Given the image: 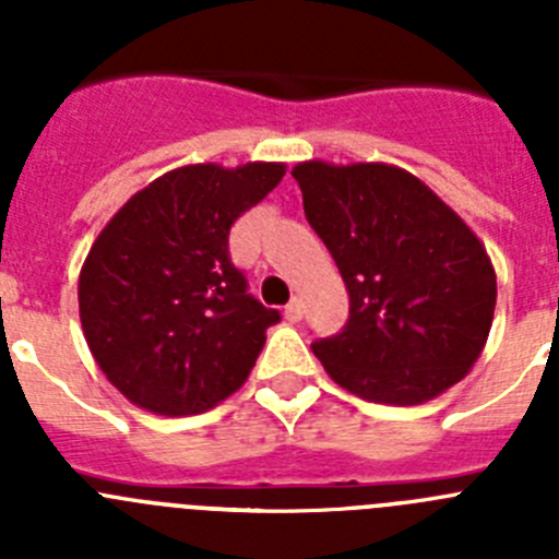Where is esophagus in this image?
I'll use <instances>...</instances> for the list:
<instances>
[{
    "instance_id": "1",
    "label": "esophagus",
    "mask_w": 559,
    "mask_h": 559,
    "mask_svg": "<svg viewBox=\"0 0 559 559\" xmlns=\"http://www.w3.org/2000/svg\"><path fill=\"white\" fill-rule=\"evenodd\" d=\"M285 319H288L290 324L302 322V302H299V299H290L288 308H285Z\"/></svg>"
}]
</instances>
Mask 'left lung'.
<instances>
[{"label": "left lung", "instance_id": "8db88e82", "mask_svg": "<svg viewBox=\"0 0 559 559\" xmlns=\"http://www.w3.org/2000/svg\"><path fill=\"white\" fill-rule=\"evenodd\" d=\"M290 176L349 294L344 330L310 344L330 378L389 406H417L459 383L496 310V271L471 226L383 162L313 159Z\"/></svg>", "mask_w": 559, "mask_h": 559}]
</instances>
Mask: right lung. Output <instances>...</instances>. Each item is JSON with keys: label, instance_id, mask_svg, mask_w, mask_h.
Masks as SVG:
<instances>
[{"label": "right lung", "instance_id": "1", "mask_svg": "<svg viewBox=\"0 0 559 559\" xmlns=\"http://www.w3.org/2000/svg\"><path fill=\"white\" fill-rule=\"evenodd\" d=\"M285 176L280 162L187 165L122 204L78 280L86 344L133 406L210 412L249 378L280 322L229 260V229Z\"/></svg>", "mask_w": 559, "mask_h": 559}]
</instances>
